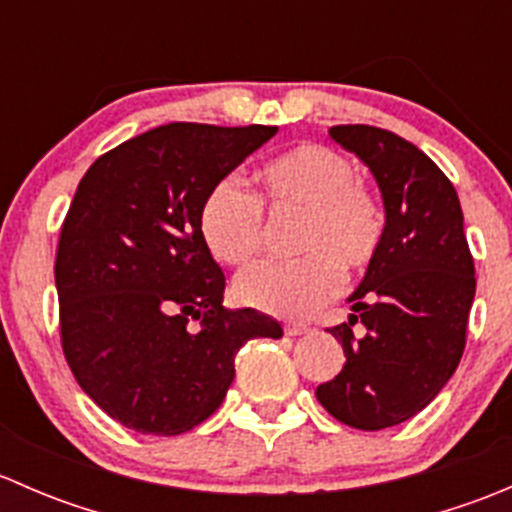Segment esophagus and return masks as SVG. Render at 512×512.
Segmentation results:
<instances>
[{
    "instance_id": "34e87169",
    "label": "esophagus",
    "mask_w": 512,
    "mask_h": 512,
    "mask_svg": "<svg viewBox=\"0 0 512 512\" xmlns=\"http://www.w3.org/2000/svg\"><path fill=\"white\" fill-rule=\"evenodd\" d=\"M307 332H309L307 324H299V322L285 324V334H287V337H299V334H307Z\"/></svg>"
}]
</instances>
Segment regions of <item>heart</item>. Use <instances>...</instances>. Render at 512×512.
I'll return each instance as SVG.
<instances>
[{"mask_svg":"<svg viewBox=\"0 0 512 512\" xmlns=\"http://www.w3.org/2000/svg\"><path fill=\"white\" fill-rule=\"evenodd\" d=\"M257 195L220 180L203 198L198 227L215 260L247 265L265 247V213H299L294 250L302 257L242 272V304L277 317H309L332 302L347 275H364L386 235L381 198L356 178L352 160L324 143H299L257 173Z\"/></svg>","mask_w":512,"mask_h":512,"instance_id":"1","label":"heart"}]
</instances>
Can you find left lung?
Returning a JSON list of instances; mask_svg holds the SVG:
<instances>
[{"label":"left lung","mask_w":512,"mask_h":512,"mask_svg":"<svg viewBox=\"0 0 512 512\" xmlns=\"http://www.w3.org/2000/svg\"><path fill=\"white\" fill-rule=\"evenodd\" d=\"M329 136L369 165L384 195L379 257L349 297V322L329 327L347 364L317 401L337 421L379 431L409 421L446 386L466 349L476 265L458 193L414 143L386 128L344 123ZM362 332L354 333L353 324Z\"/></svg>","instance_id":"left-lung-1"}]
</instances>
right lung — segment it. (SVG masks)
I'll return each mask as SVG.
<instances>
[{
    "instance_id": "add662e5",
    "label": "right lung",
    "mask_w": 512,
    "mask_h": 512,
    "mask_svg": "<svg viewBox=\"0 0 512 512\" xmlns=\"http://www.w3.org/2000/svg\"><path fill=\"white\" fill-rule=\"evenodd\" d=\"M275 133L168 123L81 178L54 262L61 349L81 389L126 428L190 431L223 404L242 344L282 337L267 314L223 307L225 275L198 227L208 190Z\"/></svg>"
}]
</instances>
